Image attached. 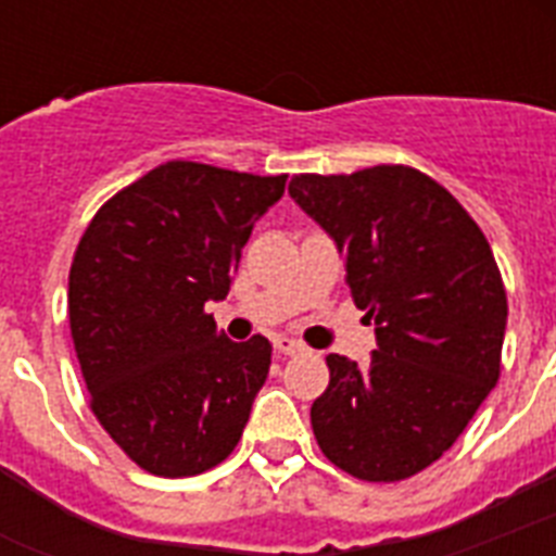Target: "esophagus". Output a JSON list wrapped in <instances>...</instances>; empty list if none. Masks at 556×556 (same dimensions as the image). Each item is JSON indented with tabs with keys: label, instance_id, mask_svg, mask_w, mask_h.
Returning a JSON list of instances; mask_svg holds the SVG:
<instances>
[{
	"label": "esophagus",
	"instance_id": "obj_1",
	"mask_svg": "<svg viewBox=\"0 0 556 556\" xmlns=\"http://www.w3.org/2000/svg\"><path fill=\"white\" fill-rule=\"evenodd\" d=\"M274 349H277V355H296V352H303V343L294 338H277Z\"/></svg>",
	"mask_w": 556,
	"mask_h": 556
}]
</instances>
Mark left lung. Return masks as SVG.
Returning a JSON list of instances; mask_svg holds the SVG:
<instances>
[{
	"mask_svg": "<svg viewBox=\"0 0 556 556\" xmlns=\"http://www.w3.org/2000/svg\"><path fill=\"white\" fill-rule=\"evenodd\" d=\"M288 192L338 242L378 338L369 364L326 357L314 439L355 479H409L453 447L500 380L508 296L491 244L439 181L404 164L303 173Z\"/></svg>",
	"mask_w": 556,
	"mask_h": 556,
	"instance_id": "1",
	"label": "left lung"
}]
</instances>
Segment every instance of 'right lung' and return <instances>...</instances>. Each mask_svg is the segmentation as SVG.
I'll return each mask as SVG.
<instances>
[{
    "mask_svg": "<svg viewBox=\"0 0 556 556\" xmlns=\"http://www.w3.org/2000/svg\"><path fill=\"white\" fill-rule=\"evenodd\" d=\"M288 176L167 161L117 190L86 227L68 274V323L89 406L147 473L199 476L242 439L270 343L216 329L253 222Z\"/></svg>",
    "mask_w": 556,
    "mask_h": 556,
    "instance_id": "obj_1",
    "label": "right lung"
}]
</instances>
